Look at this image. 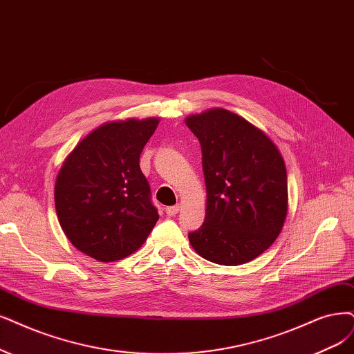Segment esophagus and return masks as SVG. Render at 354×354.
<instances>
[{
  "instance_id": "34e87169",
  "label": "esophagus",
  "mask_w": 354,
  "mask_h": 354,
  "mask_svg": "<svg viewBox=\"0 0 354 354\" xmlns=\"http://www.w3.org/2000/svg\"><path fill=\"white\" fill-rule=\"evenodd\" d=\"M180 212V205H170V207H166V214L167 216H176L178 213Z\"/></svg>"
}]
</instances>
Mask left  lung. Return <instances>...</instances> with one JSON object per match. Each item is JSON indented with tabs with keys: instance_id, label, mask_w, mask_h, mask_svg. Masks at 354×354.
<instances>
[{
	"instance_id": "8db88e82",
	"label": "left lung",
	"mask_w": 354,
	"mask_h": 354,
	"mask_svg": "<svg viewBox=\"0 0 354 354\" xmlns=\"http://www.w3.org/2000/svg\"><path fill=\"white\" fill-rule=\"evenodd\" d=\"M198 138L207 188L204 225L188 234L198 255L220 266L259 257L280 234L287 216V172L270 137L223 108L189 115Z\"/></svg>"
}]
</instances>
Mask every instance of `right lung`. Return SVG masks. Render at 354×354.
Listing matches in <instances>:
<instances>
[{
	"label": "right lung",
	"instance_id": "right-lung-1",
	"mask_svg": "<svg viewBox=\"0 0 354 354\" xmlns=\"http://www.w3.org/2000/svg\"><path fill=\"white\" fill-rule=\"evenodd\" d=\"M159 118L112 121L77 144L55 182V210L65 236L100 263L122 259L146 242L156 221L140 154Z\"/></svg>",
	"mask_w": 354,
	"mask_h": 354
}]
</instances>
